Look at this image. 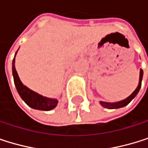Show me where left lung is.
<instances>
[{
    "label": "left lung",
    "instance_id": "1",
    "mask_svg": "<svg viewBox=\"0 0 148 148\" xmlns=\"http://www.w3.org/2000/svg\"><path fill=\"white\" fill-rule=\"evenodd\" d=\"M142 77H143V70L140 69V79H139V84L136 88V89L127 97L126 98L125 100H122V101H117V102H106V101H100V104L103 107V108H106L108 109H116V108H123L125 106H127L136 95L137 94L139 93L140 89V87H141V81H142Z\"/></svg>",
    "mask_w": 148,
    "mask_h": 148
}]
</instances>
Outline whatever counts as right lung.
Here are the masks:
<instances>
[{
	"label": "right lung",
	"instance_id": "1",
	"mask_svg": "<svg viewBox=\"0 0 148 148\" xmlns=\"http://www.w3.org/2000/svg\"><path fill=\"white\" fill-rule=\"evenodd\" d=\"M17 52L15 53L16 55ZM15 55L13 60L12 63V72H13V76H14V82L15 88L17 89L18 94L20 95L21 98L25 101V103L29 106L30 108L37 110H42V111H49L53 109L57 104H58V100L53 99V98H48L45 97L41 95L37 94L36 92L31 90L23 83L21 82L18 73L15 69Z\"/></svg>",
	"mask_w": 148,
	"mask_h": 148
}]
</instances>
